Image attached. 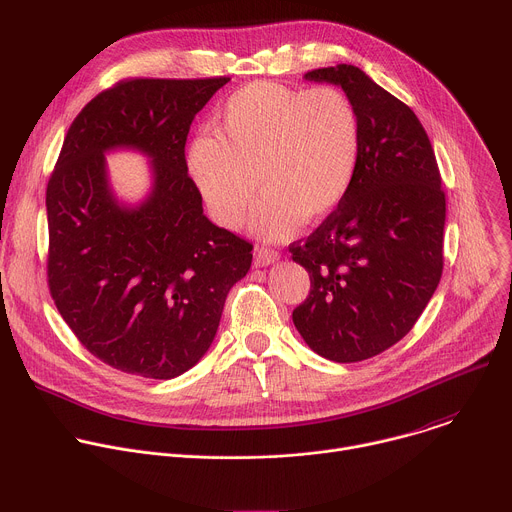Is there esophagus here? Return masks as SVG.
Returning <instances> with one entry per match:
<instances>
[{
  "label": "esophagus",
  "mask_w": 512,
  "mask_h": 512,
  "mask_svg": "<svg viewBox=\"0 0 512 512\" xmlns=\"http://www.w3.org/2000/svg\"><path fill=\"white\" fill-rule=\"evenodd\" d=\"M279 259V253L267 247H255V265L257 267H267Z\"/></svg>",
  "instance_id": "34e87169"
}]
</instances>
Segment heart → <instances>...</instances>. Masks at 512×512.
Returning <instances> with one entry per match:
<instances>
[{
    "label": "heart",
    "mask_w": 512,
    "mask_h": 512,
    "mask_svg": "<svg viewBox=\"0 0 512 512\" xmlns=\"http://www.w3.org/2000/svg\"><path fill=\"white\" fill-rule=\"evenodd\" d=\"M216 127L218 137L192 141L188 172L227 229L243 221L259 188L265 196L251 229L269 241L285 239L304 221L328 218L354 182L360 119L336 87L251 83L227 99Z\"/></svg>",
    "instance_id": "b5f03b06"
}]
</instances>
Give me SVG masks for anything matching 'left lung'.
I'll return each instance as SVG.
<instances>
[{"instance_id":"1","label":"left lung","mask_w":512,"mask_h":512,"mask_svg":"<svg viewBox=\"0 0 512 512\" xmlns=\"http://www.w3.org/2000/svg\"><path fill=\"white\" fill-rule=\"evenodd\" d=\"M306 81L340 87L360 119V158L342 204L289 245L310 273V296L291 318L306 344L334 362H358L399 342L444 269L446 196L417 115L352 64Z\"/></svg>"}]
</instances>
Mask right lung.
<instances>
[{"label": "right lung", "instance_id": "add662e5", "mask_svg": "<svg viewBox=\"0 0 512 512\" xmlns=\"http://www.w3.org/2000/svg\"><path fill=\"white\" fill-rule=\"evenodd\" d=\"M229 83L131 79L72 121L46 188L48 285L81 344L109 367L174 379L210 348L253 245L212 225L188 176L184 145L196 113ZM151 160L137 205L116 198L105 153Z\"/></svg>", "mask_w": 512, "mask_h": 512}]
</instances>
